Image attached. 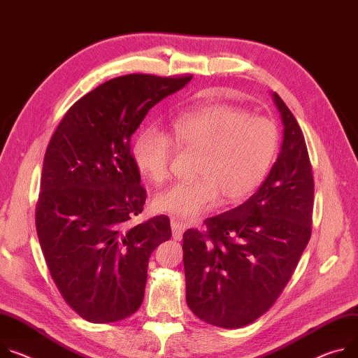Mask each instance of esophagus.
I'll return each instance as SVG.
<instances>
[{
  "label": "esophagus",
  "instance_id": "esophagus-1",
  "mask_svg": "<svg viewBox=\"0 0 358 358\" xmlns=\"http://www.w3.org/2000/svg\"><path fill=\"white\" fill-rule=\"evenodd\" d=\"M185 224L182 222V220H180L178 217H173L171 218V230H173V237H174V240H181V237H182V233L185 231Z\"/></svg>",
  "mask_w": 358,
  "mask_h": 358
}]
</instances>
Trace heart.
I'll return each mask as SVG.
<instances>
[{"instance_id":"b5f03b06","label":"heart","mask_w":358,"mask_h":358,"mask_svg":"<svg viewBox=\"0 0 358 358\" xmlns=\"http://www.w3.org/2000/svg\"><path fill=\"white\" fill-rule=\"evenodd\" d=\"M277 125L229 104H204L181 113L170 124V136L147 127L137 136L133 158L154 184L171 176L174 144L197 154L189 181L174 184L155 197L159 211L192 218L224 203H240L263 182L278 150Z\"/></svg>"}]
</instances>
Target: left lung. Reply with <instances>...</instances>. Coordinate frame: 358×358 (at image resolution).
<instances>
[{
  "mask_svg": "<svg viewBox=\"0 0 358 358\" xmlns=\"http://www.w3.org/2000/svg\"><path fill=\"white\" fill-rule=\"evenodd\" d=\"M284 124L277 161L241 206L182 236L185 299L204 322L240 329L273 307L311 237L314 178L301 128L277 92Z\"/></svg>",
  "mask_w": 358,
  "mask_h": 358,
  "instance_id": "8db88e82",
  "label": "left lung"
}]
</instances>
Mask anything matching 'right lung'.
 <instances>
[{
	"instance_id": "add662e5",
	"label": "right lung",
	"mask_w": 358,
	"mask_h": 358,
	"mask_svg": "<svg viewBox=\"0 0 358 358\" xmlns=\"http://www.w3.org/2000/svg\"><path fill=\"white\" fill-rule=\"evenodd\" d=\"M191 76L128 74L74 103L45 151L36 227L48 271L66 303L90 322L134 314L151 252L171 238L170 218L141 224L147 191L131 136L147 113Z\"/></svg>"
}]
</instances>
